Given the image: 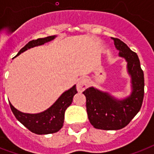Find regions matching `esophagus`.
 Wrapping results in <instances>:
<instances>
[{
  "label": "esophagus",
  "mask_w": 154,
  "mask_h": 154,
  "mask_svg": "<svg viewBox=\"0 0 154 154\" xmlns=\"http://www.w3.org/2000/svg\"><path fill=\"white\" fill-rule=\"evenodd\" d=\"M88 85H89V80H88V78L85 77H81L78 82H77V89L79 92H82L86 89Z\"/></svg>",
  "instance_id": "34e87169"
}]
</instances>
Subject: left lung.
<instances>
[{
  "label": "left lung",
  "instance_id": "left-lung-1",
  "mask_svg": "<svg viewBox=\"0 0 154 154\" xmlns=\"http://www.w3.org/2000/svg\"><path fill=\"white\" fill-rule=\"evenodd\" d=\"M119 57L127 61V69L131 77V94L118 100L107 92L89 87L83 92L86 97L88 117L94 128L117 130L124 128L141 109L144 98V72L138 56L118 38L112 37Z\"/></svg>",
  "mask_w": 154,
  "mask_h": 154
}]
</instances>
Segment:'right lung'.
<instances>
[{
	"mask_svg": "<svg viewBox=\"0 0 154 154\" xmlns=\"http://www.w3.org/2000/svg\"><path fill=\"white\" fill-rule=\"evenodd\" d=\"M56 36H49L45 38H38L32 40L26 44L20 51L17 55H20L23 52L27 49L33 48L35 46L42 45L46 42L53 40ZM16 56V57H17ZM76 85L68 89L67 91L63 93L60 97L55 101L52 106L45 110L44 112L39 113H25L17 110L9 102L11 110L16 118L22 125H24L29 130L36 134H49L57 133L63 126L64 119H65V112L72 101V98L77 94Z\"/></svg>",
	"mask_w": 154,
	"mask_h": 154,
	"instance_id": "1",
	"label": "right lung"
}]
</instances>
